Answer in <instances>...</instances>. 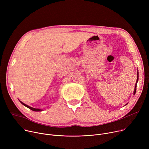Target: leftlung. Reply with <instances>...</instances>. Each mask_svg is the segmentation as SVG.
I'll return each mask as SVG.
<instances>
[{"label": "left lung", "mask_w": 149, "mask_h": 149, "mask_svg": "<svg viewBox=\"0 0 149 149\" xmlns=\"http://www.w3.org/2000/svg\"><path fill=\"white\" fill-rule=\"evenodd\" d=\"M137 81H136V84H135V88H134V95L135 94H136V87H137V84L138 83V81H139V71H137ZM128 103H127L125 105H127Z\"/></svg>", "instance_id": "1"}]
</instances>
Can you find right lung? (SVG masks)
Returning a JSON list of instances; mask_svg holds the SVG:
<instances>
[{
  "instance_id": "right-lung-1",
  "label": "right lung",
  "mask_w": 149,
  "mask_h": 149,
  "mask_svg": "<svg viewBox=\"0 0 149 149\" xmlns=\"http://www.w3.org/2000/svg\"><path fill=\"white\" fill-rule=\"evenodd\" d=\"M19 102L24 105V106H25V107H28V108H29L30 109H31V110H32V111H36V112H40V111H42L43 110L42 109H36V108H34V107H30V106H28V105H26V104H25V103H22L21 101H20L19 100Z\"/></svg>"
}]
</instances>
